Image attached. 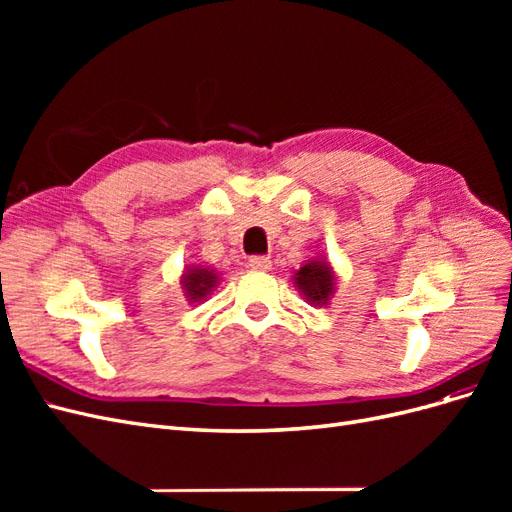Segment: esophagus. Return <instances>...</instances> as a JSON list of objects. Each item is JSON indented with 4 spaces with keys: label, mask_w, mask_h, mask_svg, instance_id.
<instances>
[{
    "label": "esophagus",
    "mask_w": 512,
    "mask_h": 512,
    "mask_svg": "<svg viewBox=\"0 0 512 512\" xmlns=\"http://www.w3.org/2000/svg\"><path fill=\"white\" fill-rule=\"evenodd\" d=\"M247 265H250L254 271H269L271 269V260L267 256H252Z\"/></svg>",
    "instance_id": "obj_1"
}]
</instances>
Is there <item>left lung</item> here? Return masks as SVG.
<instances>
[{
	"label": "left lung",
	"mask_w": 512,
	"mask_h": 512,
	"mask_svg": "<svg viewBox=\"0 0 512 512\" xmlns=\"http://www.w3.org/2000/svg\"><path fill=\"white\" fill-rule=\"evenodd\" d=\"M292 282L309 305H329L335 294V271L322 256L307 260L299 271H294Z\"/></svg>",
	"instance_id": "obj_1"
}]
</instances>
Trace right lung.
I'll use <instances>...</instances> for the list:
<instances>
[{"instance_id": "1", "label": "right lung", "mask_w": 512, "mask_h": 512, "mask_svg": "<svg viewBox=\"0 0 512 512\" xmlns=\"http://www.w3.org/2000/svg\"><path fill=\"white\" fill-rule=\"evenodd\" d=\"M218 282H220L218 273L200 265L188 267L181 275V288L190 303H203L211 294V290L218 286Z\"/></svg>"}]
</instances>
